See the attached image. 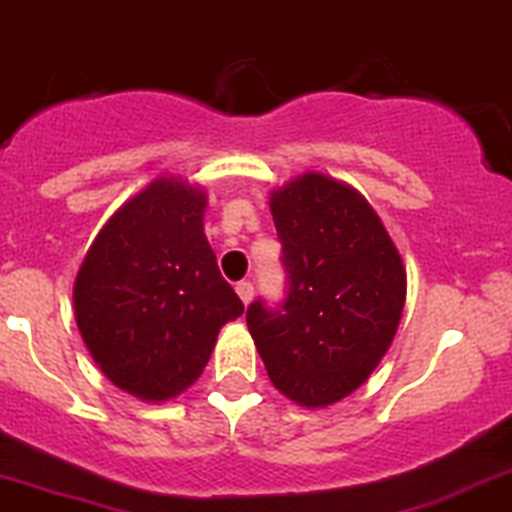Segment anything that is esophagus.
Here are the masks:
<instances>
[{
  "label": "esophagus",
  "instance_id": "esophagus-1",
  "mask_svg": "<svg viewBox=\"0 0 512 512\" xmlns=\"http://www.w3.org/2000/svg\"><path fill=\"white\" fill-rule=\"evenodd\" d=\"M235 292H238V298L243 300V303H246V305L253 300V285H251V282H238Z\"/></svg>",
  "mask_w": 512,
  "mask_h": 512
}]
</instances>
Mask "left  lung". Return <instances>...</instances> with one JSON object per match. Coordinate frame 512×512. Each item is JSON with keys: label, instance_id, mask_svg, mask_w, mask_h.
Wrapping results in <instances>:
<instances>
[{"label": "left lung", "instance_id": "left-lung-1", "mask_svg": "<svg viewBox=\"0 0 512 512\" xmlns=\"http://www.w3.org/2000/svg\"><path fill=\"white\" fill-rule=\"evenodd\" d=\"M287 298L248 305L269 381L305 409H326L368 381L391 347L406 300L399 248L368 199L323 173L269 194Z\"/></svg>", "mask_w": 512, "mask_h": 512}]
</instances>
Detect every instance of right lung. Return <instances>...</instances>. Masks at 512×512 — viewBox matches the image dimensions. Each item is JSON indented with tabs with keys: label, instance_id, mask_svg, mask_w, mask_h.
I'll use <instances>...</instances> for the list:
<instances>
[{
	"label": "right lung",
	"instance_id": "obj_1",
	"mask_svg": "<svg viewBox=\"0 0 512 512\" xmlns=\"http://www.w3.org/2000/svg\"><path fill=\"white\" fill-rule=\"evenodd\" d=\"M207 194L160 176L95 235L74 279V318L113 386L150 404L204 373L217 334L243 313L204 235Z\"/></svg>",
	"mask_w": 512,
	"mask_h": 512
}]
</instances>
